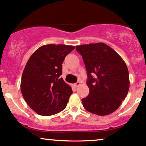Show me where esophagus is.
Instances as JSON below:
<instances>
[{"mask_svg": "<svg viewBox=\"0 0 146 146\" xmlns=\"http://www.w3.org/2000/svg\"><path fill=\"white\" fill-rule=\"evenodd\" d=\"M80 83H81L80 82L78 81V82H77L76 83H75V84H74V86H76V87H78V86H79V85H80Z\"/></svg>", "mask_w": 146, "mask_h": 146, "instance_id": "34e87169", "label": "esophagus"}]
</instances>
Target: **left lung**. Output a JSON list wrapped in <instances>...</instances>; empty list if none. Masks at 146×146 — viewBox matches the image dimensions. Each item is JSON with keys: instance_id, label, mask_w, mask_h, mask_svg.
I'll use <instances>...</instances> for the list:
<instances>
[{"instance_id": "8db88e82", "label": "left lung", "mask_w": 146, "mask_h": 146, "mask_svg": "<svg viewBox=\"0 0 146 146\" xmlns=\"http://www.w3.org/2000/svg\"><path fill=\"white\" fill-rule=\"evenodd\" d=\"M87 71L88 96L82 99L86 111L106 116L116 111L127 95L129 72L116 51L103 43L76 46Z\"/></svg>"}]
</instances>
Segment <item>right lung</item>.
Segmentation results:
<instances>
[{
	"label": "right lung",
	"instance_id": "1",
	"mask_svg": "<svg viewBox=\"0 0 146 146\" xmlns=\"http://www.w3.org/2000/svg\"><path fill=\"white\" fill-rule=\"evenodd\" d=\"M74 48L63 44L44 45L27 62L21 91L29 107L38 114L51 116L66 107L73 91L60 76L65 57Z\"/></svg>",
	"mask_w": 146,
	"mask_h": 146
}]
</instances>
